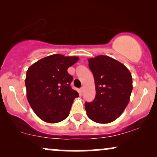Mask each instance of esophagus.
I'll return each instance as SVG.
<instances>
[{"instance_id":"34e87169","label":"esophagus","mask_w":157,"mask_h":157,"mask_svg":"<svg viewBox=\"0 0 157 157\" xmlns=\"http://www.w3.org/2000/svg\"><path fill=\"white\" fill-rule=\"evenodd\" d=\"M80 91H81V93H83V91H84V86H82V87H81Z\"/></svg>"}]
</instances>
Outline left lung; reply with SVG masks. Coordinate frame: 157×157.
<instances>
[{
	"label": "left lung",
	"instance_id": "8db88e82",
	"mask_svg": "<svg viewBox=\"0 0 157 157\" xmlns=\"http://www.w3.org/2000/svg\"><path fill=\"white\" fill-rule=\"evenodd\" d=\"M89 66L94 75L96 96L85 103L88 117L97 123H109L122 114L130 100L133 89L129 70L109 56L89 58Z\"/></svg>",
	"mask_w": 157,
	"mask_h": 157
}]
</instances>
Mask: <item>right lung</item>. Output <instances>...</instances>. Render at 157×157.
Returning <instances> with one entry per match:
<instances>
[{
  "label": "right lung",
  "instance_id": "add662e5",
  "mask_svg": "<svg viewBox=\"0 0 157 157\" xmlns=\"http://www.w3.org/2000/svg\"><path fill=\"white\" fill-rule=\"evenodd\" d=\"M78 57L52 55L32 65L26 71V97L34 112L48 123H57L69 114L77 91L71 88L73 77L67 69Z\"/></svg>",
  "mask_w": 157,
  "mask_h": 157
}]
</instances>
